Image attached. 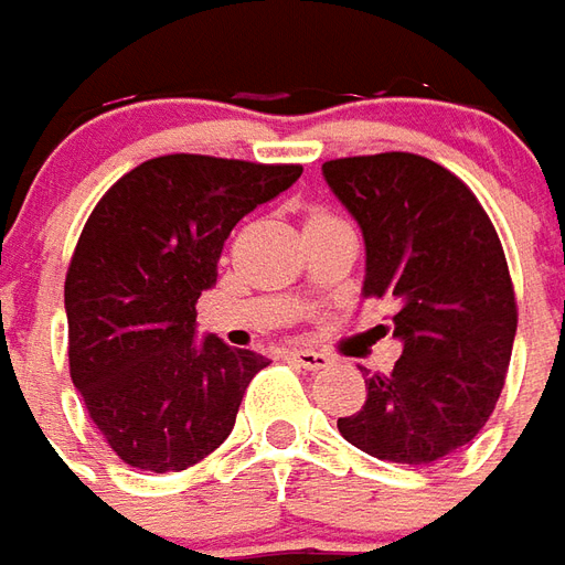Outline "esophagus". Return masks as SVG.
Listing matches in <instances>:
<instances>
[{
	"instance_id": "1",
	"label": "esophagus",
	"mask_w": 565,
	"mask_h": 565,
	"mask_svg": "<svg viewBox=\"0 0 565 565\" xmlns=\"http://www.w3.org/2000/svg\"><path fill=\"white\" fill-rule=\"evenodd\" d=\"M286 355H289L291 362H298L301 367H307V371H319V367L331 365V355L319 353V350H289Z\"/></svg>"
}]
</instances>
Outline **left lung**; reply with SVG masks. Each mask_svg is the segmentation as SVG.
Wrapping results in <instances>:
<instances>
[{
  "mask_svg": "<svg viewBox=\"0 0 565 565\" xmlns=\"http://www.w3.org/2000/svg\"><path fill=\"white\" fill-rule=\"evenodd\" d=\"M322 175L362 227V295L395 303L404 347L340 435L386 462H438L487 426L505 386L518 301L499 234L471 188L419 154L338 158Z\"/></svg>",
  "mask_w": 565,
  "mask_h": 565,
  "instance_id": "left-lung-1",
  "label": "left lung"
}]
</instances>
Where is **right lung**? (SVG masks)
<instances>
[{
  "label": "right lung",
  "instance_id": "1",
  "mask_svg": "<svg viewBox=\"0 0 565 565\" xmlns=\"http://www.w3.org/2000/svg\"><path fill=\"white\" fill-rule=\"evenodd\" d=\"M298 163L163 154L103 194L66 270L70 374L127 466L182 471L234 429L243 392L270 362L194 340L239 218L298 182Z\"/></svg>",
  "mask_w": 565,
  "mask_h": 565
}]
</instances>
